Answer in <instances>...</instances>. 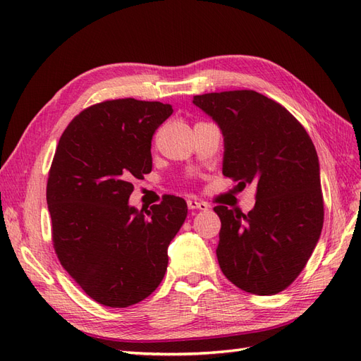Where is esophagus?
Returning a JSON list of instances; mask_svg holds the SVG:
<instances>
[{"label": "esophagus", "instance_id": "esophagus-1", "mask_svg": "<svg viewBox=\"0 0 361 361\" xmlns=\"http://www.w3.org/2000/svg\"><path fill=\"white\" fill-rule=\"evenodd\" d=\"M187 204H188L190 209H200V211H206L207 207H209L204 202H200V200H197V199H190V200L187 202Z\"/></svg>", "mask_w": 361, "mask_h": 361}]
</instances>
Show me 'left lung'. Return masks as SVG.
I'll return each mask as SVG.
<instances>
[{
  "label": "left lung",
  "instance_id": "8db88e82",
  "mask_svg": "<svg viewBox=\"0 0 361 361\" xmlns=\"http://www.w3.org/2000/svg\"><path fill=\"white\" fill-rule=\"evenodd\" d=\"M192 104L224 138L223 174L256 183L248 214L215 206L221 220L218 264L235 286L274 295L298 277L324 224L319 159L309 134L285 106L253 90L206 93Z\"/></svg>",
  "mask_w": 361,
  "mask_h": 361
}]
</instances>
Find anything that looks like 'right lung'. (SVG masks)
Masks as SVG:
<instances>
[{"label":"right lung","instance_id":"1","mask_svg":"<svg viewBox=\"0 0 361 361\" xmlns=\"http://www.w3.org/2000/svg\"><path fill=\"white\" fill-rule=\"evenodd\" d=\"M171 113L170 104L133 97L96 104L72 120L54 155V248L81 289L108 307H129L159 286L188 214L176 195L149 211L129 204L130 180L152 171V137Z\"/></svg>","mask_w":361,"mask_h":361}]
</instances>
